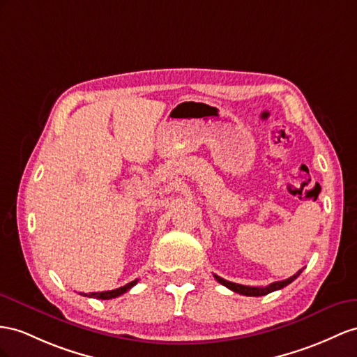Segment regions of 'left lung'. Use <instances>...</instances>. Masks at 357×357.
Returning <instances> with one entry per match:
<instances>
[{
  "label": "left lung",
  "mask_w": 357,
  "mask_h": 357,
  "mask_svg": "<svg viewBox=\"0 0 357 357\" xmlns=\"http://www.w3.org/2000/svg\"><path fill=\"white\" fill-rule=\"evenodd\" d=\"M301 270H298L294 276H291L285 280H279V282H273L270 283L268 287H248V285H240V283H234V282H229V280H225L223 278L217 276V274H214V278L217 279L218 283H222V285H225L226 288L232 289L234 292H238V294H243V296H250V297H259V296H266V294H270V292L273 291H278V289H282L283 287L289 285V283L292 280H296L298 276H300Z\"/></svg>",
  "instance_id": "left-lung-1"
}]
</instances>
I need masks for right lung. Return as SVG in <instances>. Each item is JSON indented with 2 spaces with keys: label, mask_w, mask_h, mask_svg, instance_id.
Listing matches in <instances>:
<instances>
[{
  "label": "right lung",
  "mask_w": 357,
  "mask_h": 357,
  "mask_svg": "<svg viewBox=\"0 0 357 357\" xmlns=\"http://www.w3.org/2000/svg\"><path fill=\"white\" fill-rule=\"evenodd\" d=\"M139 282V279H135V280H132V282H130V283H126L125 287H121V288H116V289H112V291H102V292H90V294H86V292H79L81 296H84V297H93V298H100V300H109V298H114V297H119V296H122V294H125L126 291H130L135 283Z\"/></svg>",
  "instance_id": "obj_1"
}]
</instances>
